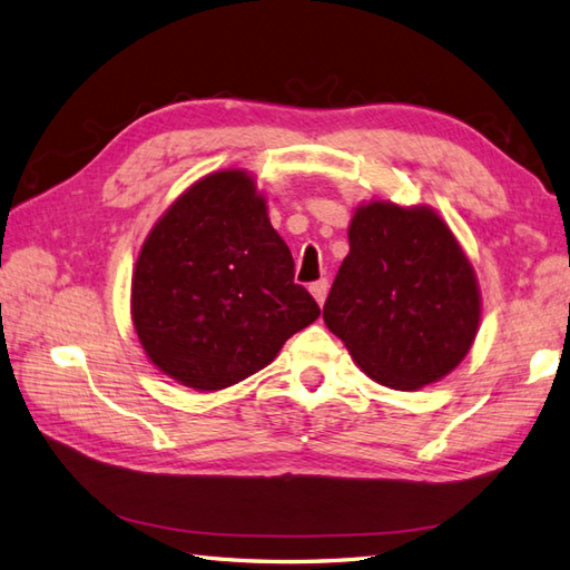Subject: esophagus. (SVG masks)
<instances>
[{
    "label": "esophagus",
    "mask_w": 570,
    "mask_h": 570,
    "mask_svg": "<svg viewBox=\"0 0 570 570\" xmlns=\"http://www.w3.org/2000/svg\"><path fill=\"white\" fill-rule=\"evenodd\" d=\"M309 293L314 295V299L320 302V305H324L326 293H328V281H326V277H322V281H317V283H312L309 285Z\"/></svg>",
    "instance_id": "esophagus-1"
}]
</instances>
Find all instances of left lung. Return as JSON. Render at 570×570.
I'll return each mask as SVG.
<instances>
[{
    "instance_id": "1",
    "label": "left lung",
    "mask_w": 570,
    "mask_h": 570,
    "mask_svg": "<svg viewBox=\"0 0 570 570\" xmlns=\"http://www.w3.org/2000/svg\"><path fill=\"white\" fill-rule=\"evenodd\" d=\"M348 256L324 302V322L361 371L416 390L463 361L480 322L471 263L432 209L390 202L358 207Z\"/></svg>"
}]
</instances>
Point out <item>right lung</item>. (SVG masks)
<instances>
[{"label": "right lung", "mask_w": 570, "mask_h": 570, "mask_svg": "<svg viewBox=\"0 0 570 570\" xmlns=\"http://www.w3.org/2000/svg\"><path fill=\"white\" fill-rule=\"evenodd\" d=\"M265 199L242 170L193 185L148 234L131 283L138 341L163 373L195 390L265 368L320 317Z\"/></svg>", "instance_id": "add662e5"}]
</instances>
